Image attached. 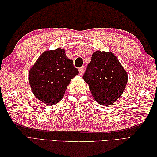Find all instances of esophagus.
Masks as SVG:
<instances>
[{"label":"esophagus","mask_w":157,"mask_h":157,"mask_svg":"<svg viewBox=\"0 0 157 157\" xmlns=\"http://www.w3.org/2000/svg\"><path fill=\"white\" fill-rule=\"evenodd\" d=\"M78 71H79V73L80 75H82L84 71V67H80L78 68Z\"/></svg>","instance_id":"obj_1"}]
</instances>
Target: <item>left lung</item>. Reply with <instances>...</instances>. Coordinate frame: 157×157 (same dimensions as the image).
I'll list each match as a JSON object with an SVG mask.
<instances>
[{"instance_id": "obj_1", "label": "left lung", "mask_w": 157, "mask_h": 157, "mask_svg": "<svg viewBox=\"0 0 157 157\" xmlns=\"http://www.w3.org/2000/svg\"><path fill=\"white\" fill-rule=\"evenodd\" d=\"M82 78L96 101L107 106L124 92L128 76L112 52L98 50L92 54Z\"/></svg>"}]
</instances>
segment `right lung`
Here are the masks:
<instances>
[{
	"label": "right lung",
	"mask_w": 157,
	"mask_h": 157,
	"mask_svg": "<svg viewBox=\"0 0 157 157\" xmlns=\"http://www.w3.org/2000/svg\"><path fill=\"white\" fill-rule=\"evenodd\" d=\"M78 74L65 50L42 53L31 68L29 81L32 92L44 104L53 105L62 99L71 79Z\"/></svg>",
	"instance_id": "obj_1"
}]
</instances>
